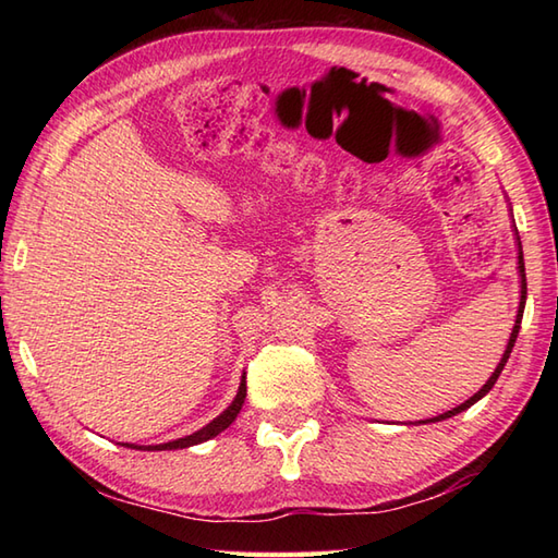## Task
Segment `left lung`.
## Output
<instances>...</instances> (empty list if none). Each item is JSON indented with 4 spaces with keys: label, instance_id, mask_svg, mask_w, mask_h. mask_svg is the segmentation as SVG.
<instances>
[{
    "label": "left lung",
    "instance_id": "left-lung-1",
    "mask_svg": "<svg viewBox=\"0 0 558 558\" xmlns=\"http://www.w3.org/2000/svg\"><path fill=\"white\" fill-rule=\"evenodd\" d=\"M511 218H513V208H511ZM513 234H515V244H518V276H520V304H518V314H515V324H513V330H511V338H508V345H506V350H504V354H501V362L496 364V369L492 372V376L487 378V384H484L475 396L472 398H468L465 402H460L458 408H453V410H448V412H444V414H438V417H429V420H420V422H414V424H429V422H444V420H448V417H456V414H460V412H465L468 408H472L475 405L477 400H482L484 396L489 393V390L494 388V384H496V378L501 376V372H504V366H506V362H508V357H511V352H513V345H515V338H518V333H520V322H523V312H525V300H527V280H525V260H523V246H520V236H518V228H515V222H513ZM412 424V422H410Z\"/></svg>",
    "mask_w": 558,
    "mask_h": 558
}]
</instances>
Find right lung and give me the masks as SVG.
Listing matches in <instances>:
<instances>
[{"instance_id": "add662e5", "label": "right lung", "mask_w": 558, "mask_h": 558, "mask_svg": "<svg viewBox=\"0 0 558 558\" xmlns=\"http://www.w3.org/2000/svg\"><path fill=\"white\" fill-rule=\"evenodd\" d=\"M244 398H246V374H242V381L240 388H236V396L234 400L228 405V410H222L216 420L208 422L204 429H198L194 434H189L184 438H174V441L168 444H158V446H136V444H122L126 448H136V450H180V448H189V446H196V444H204L208 438L218 436L220 432L228 429V426L236 420V414H240L242 405H244Z\"/></svg>"}]
</instances>
